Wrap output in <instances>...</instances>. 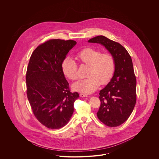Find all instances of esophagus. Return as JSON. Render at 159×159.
I'll return each mask as SVG.
<instances>
[{
	"mask_svg": "<svg viewBox=\"0 0 159 159\" xmlns=\"http://www.w3.org/2000/svg\"><path fill=\"white\" fill-rule=\"evenodd\" d=\"M80 97H82V98H84V97H87L88 95H87L86 94L83 93H80Z\"/></svg>",
	"mask_w": 159,
	"mask_h": 159,
	"instance_id": "esophagus-1",
	"label": "esophagus"
}]
</instances>
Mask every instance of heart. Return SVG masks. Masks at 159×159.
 <instances>
[{
	"mask_svg": "<svg viewBox=\"0 0 159 159\" xmlns=\"http://www.w3.org/2000/svg\"><path fill=\"white\" fill-rule=\"evenodd\" d=\"M76 57L82 64L89 66V68L88 78L79 80L73 84V89L75 91L91 93L98 88L100 83L107 84L113 76L115 60L111 54H102L99 50L86 48L77 52ZM62 70L64 74L71 80H75L79 77L77 62L71 57H67L64 60Z\"/></svg>",
	"mask_w": 159,
	"mask_h": 159,
	"instance_id": "heart-1",
	"label": "heart"
}]
</instances>
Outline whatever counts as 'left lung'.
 Here are the masks:
<instances>
[{
  "label": "left lung",
  "mask_w": 159,
  "mask_h": 159,
  "mask_svg": "<svg viewBox=\"0 0 159 159\" xmlns=\"http://www.w3.org/2000/svg\"><path fill=\"white\" fill-rule=\"evenodd\" d=\"M88 42L104 46L114 58L113 76L99 91L97 117L108 126H118L128 120L136 104V80L132 58L123 46L104 36L92 38Z\"/></svg>",
  "instance_id": "1"
}]
</instances>
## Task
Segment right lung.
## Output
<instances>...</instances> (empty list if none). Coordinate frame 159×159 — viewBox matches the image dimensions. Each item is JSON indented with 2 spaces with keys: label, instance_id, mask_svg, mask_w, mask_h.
Returning <instances> with one entry per match:
<instances>
[{
  "label": "right lung",
  "instance_id": "obj_1",
  "mask_svg": "<svg viewBox=\"0 0 159 159\" xmlns=\"http://www.w3.org/2000/svg\"><path fill=\"white\" fill-rule=\"evenodd\" d=\"M76 41L51 39L31 54L27 73V95L34 115L48 128L66 126L79 93L71 92L62 64Z\"/></svg>",
  "mask_w": 159,
  "mask_h": 159
}]
</instances>
